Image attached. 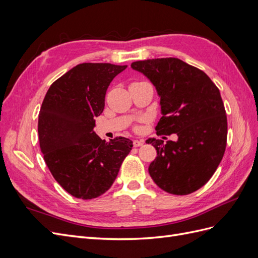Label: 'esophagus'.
<instances>
[{
	"mask_svg": "<svg viewBox=\"0 0 258 258\" xmlns=\"http://www.w3.org/2000/svg\"><path fill=\"white\" fill-rule=\"evenodd\" d=\"M144 144L143 140H135L134 141V146L135 147H139V146H142Z\"/></svg>",
	"mask_w": 258,
	"mask_h": 258,
	"instance_id": "1",
	"label": "esophagus"
}]
</instances>
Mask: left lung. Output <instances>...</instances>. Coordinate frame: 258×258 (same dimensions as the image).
<instances>
[{
    "label": "left lung",
    "instance_id": "1",
    "mask_svg": "<svg viewBox=\"0 0 258 258\" xmlns=\"http://www.w3.org/2000/svg\"><path fill=\"white\" fill-rule=\"evenodd\" d=\"M154 85L162 117L157 135L176 134V141L150 138L157 157L148 167L153 181L173 195L196 191L211 178L223 158L227 117L221 93L201 70L177 58L131 63Z\"/></svg>",
    "mask_w": 258,
    "mask_h": 258
}]
</instances>
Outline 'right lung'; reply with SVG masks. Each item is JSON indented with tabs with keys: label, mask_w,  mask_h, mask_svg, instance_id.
<instances>
[{
	"label": "right lung",
	"mask_w": 258,
	"mask_h": 258,
	"mask_svg": "<svg viewBox=\"0 0 258 258\" xmlns=\"http://www.w3.org/2000/svg\"><path fill=\"white\" fill-rule=\"evenodd\" d=\"M126 68L81 63L53 82L44 98L37 128L44 160L62 188L76 198L104 194L134 146L123 137L106 142L93 131L108 86Z\"/></svg>",
	"instance_id": "add662e5"
}]
</instances>
